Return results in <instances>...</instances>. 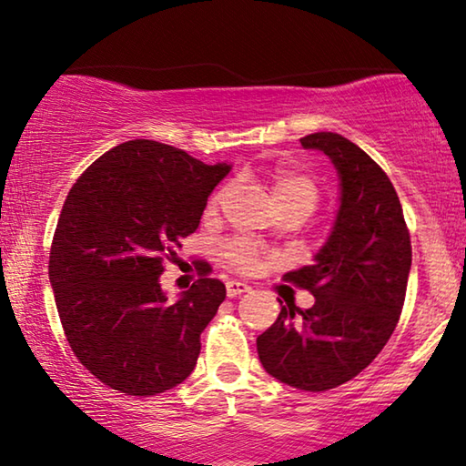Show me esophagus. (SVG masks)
Listing matches in <instances>:
<instances>
[{"label":"esophagus","instance_id":"34e87169","mask_svg":"<svg viewBox=\"0 0 466 466\" xmlns=\"http://www.w3.org/2000/svg\"><path fill=\"white\" fill-rule=\"evenodd\" d=\"M248 289H249V286L244 281H235V279L227 281V296H228V299H235V296L244 294V292H248Z\"/></svg>","mask_w":466,"mask_h":466}]
</instances>
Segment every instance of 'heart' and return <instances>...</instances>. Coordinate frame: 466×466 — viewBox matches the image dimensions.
I'll use <instances>...</instances> for the list:
<instances>
[{
  "label": "heart",
  "mask_w": 466,
  "mask_h": 466,
  "mask_svg": "<svg viewBox=\"0 0 466 466\" xmlns=\"http://www.w3.org/2000/svg\"><path fill=\"white\" fill-rule=\"evenodd\" d=\"M233 195V187L225 185L220 191L210 199L208 210L217 212L220 206L227 204V199ZM271 195L275 206H302L309 212L313 210L319 201V185L315 183L313 177L307 172L299 170V167L283 166L278 167L271 177ZM222 254H225L227 265H231L238 271H254L262 262H267V252L256 241L246 238H235L222 246Z\"/></svg>",
  "instance_id": "b5f03b06"
}]
</instances>
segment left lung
Returning a JSON list of instances; mask_svg holds the SVG:
<instances>
[{"label": "left lung", "mask_w": 466, "mask_h": 466, "mask_svg": "<svg viewBox=\"0 0 466 466\" xmlns=\"http://www.w3.org/2000/svg\"><path fill=\"white\" fill-rule=\"evenodd\" d=\"M300 143L332 159L340 210L313 265L283 275L315 305L286 302L256 347L273 379L319 393L355 379L387 345L406 300L412 244L395 187L366 151L334 132Z\"/></svg>", "instance_id": "1"}]
</instances>
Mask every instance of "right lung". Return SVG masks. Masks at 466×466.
<instances>
[{"label":"right lung","mask_w":466,"mask_h":466,"mask_svg":"<svg viewBox=\"0 0 466 466\" xmlns=\"http://www.w3.org/2000/svg\"><path fill=\"white\" fill-rule=\"evenodd\" d=\"M228 170L138 138L100 155L71 187L48 273L66 342L106 387L151 397L193 372L225 283L199 260V279L167 302L159 275Z\"/></svg>","instance_id":"1"}]
</instances>
